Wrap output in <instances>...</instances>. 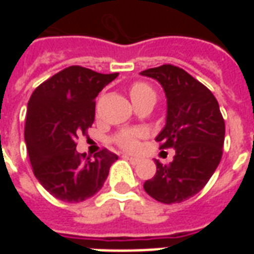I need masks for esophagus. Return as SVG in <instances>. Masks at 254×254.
Wrapping results in <instances>:
<instances>
[{
	"instance_id": "esophagus-1",
	"label": "esophagus",
	"mask_w": 254,
	"mask_h": 254,
	"mask_svg": "<svg viewBox=\"0 0 254 254\" xmlns=\"http://www.w3.org/2000/svg\"><path fill=\"white\" fill-rule=\"evenodd\" d=\"M125 158H127L130 163H133V165H137L138 162H140V159L138 158H134V156H129V155H125Z\"/></svg>"
}]
</instances>
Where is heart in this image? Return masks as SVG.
<instances>
[{
	"label": "heart",
	"instance_id": "1",
	"mask_svg": "<svg viewBox=\"0 0 254 254\" xmlns=\"http://www.w3.org/2000/svg\"><path fill=\"white\" fill-rule=\"evenodd\" d=\"M130 98H132L133 103L138 102V100L148 99V98H154L155 99V91L149 87L148 84L134 83L132 85V88H130ZM141 136H143V133L137 132V130L125 132L117 137V143L124 149L132 151V149L136 148L138 137H141Z\"/></svg>",
	"mask_w": 254,
	"mask_h": 254
}]
</instances>
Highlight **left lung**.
Wrapping results in <instances>:
<instances>
[{
    "instance_id": "1",
    "label": "left lung",
    "mask_w": 254,
    "mask_h": 254,
    "mask_svg": "<svg viewBox=\"0 0 254 254\" xmlns=\"http://www.w3.org/2000/svg\"><path fill=\"white\" fill-rule=\"evenodd\" d=\"M156 80L167 99L166 125L156 136L160 148H174L170 165L156 163V174L144 190L156 201L173 204L190 198L209 181L222 159L224 121L212 92L174 65L140 73Z\"/></svg>"
}]
</instances>
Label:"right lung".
Segmentation results:
<instances>
[{"label": "right lung", "mask_w": 254, "mask_h": 254, "mask_svg": "<svg viewBox=\"0 0 254 254\" xmlns=\"http://www.w3.org/2000/svg\"><path fill=\"white\" fill-rule=\"evenodd\" d=\"M118 73L103 74L69 66L32 92L24 138L32 171L50 194L67 202L84 201L99 191L116 154L102 149L94 160L76 151V140L95 120V98Z\"/></svg>", "instance_id": "add662e5"}]
</instances>
